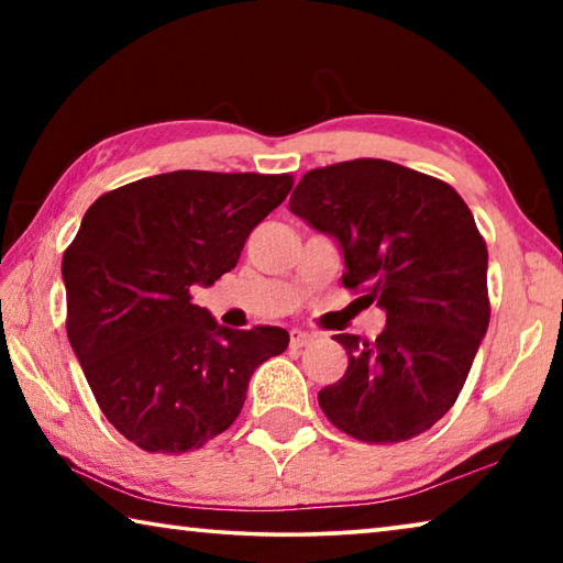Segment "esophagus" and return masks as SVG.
<instances>
[{
  "mask_svg": "<svg viewBox=\"0 0 563 563\" xmlns=\"http://www.w3.org/2000/svg\"><path fill=\"white\" fill-rule=\"evenodd\" d=\"M312 340H316V335H310V332H302V330L290 332V347H305Z\"/></svg>",
  "mask_w": 563,
  "mask_h": 563,
  "instance_id": "esophagus-1",
  "label": "esophagus"
}]
</instances>
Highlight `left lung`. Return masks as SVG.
<instances>
[{"mask_svg": "<svg viewBox=\"0 0 563 563\" xmlns=\"http://www.w3.org/2000/svg\"><path fill=\"white\" fill-rule=\"evenodd\" d=\"M290 211L340 243L342 285L387 312L375 340L335 335L347 369L322 412L350 437L395 444L450 412L489 328L487 243L462 196L383 158L312 168Z\"/></svg>", "mask_w": 563, "mask_h": 563, "instance_id": "8db88e82", "label": "left lung"}]
</instances>
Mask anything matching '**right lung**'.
<instances>
[{
	"label": "right lung",
	"mask_w": 563,
	"mask_h": 563,
	"mask_svg": "<svg viewBox=\"0 0 563 563\" xmlns=\"http://www.w3.org/2000/svg\"><path fill=\"white\" fill-rule=\"evenodd\" d=\"M290 174L174 170L109 190L66 247V335L109 422L141 450L180 454L241 415L255 367L288 347L283 328L231 330L194 305L235 268Z\"/></svg>",
	"instance_id": "1"
}]
</instances>
